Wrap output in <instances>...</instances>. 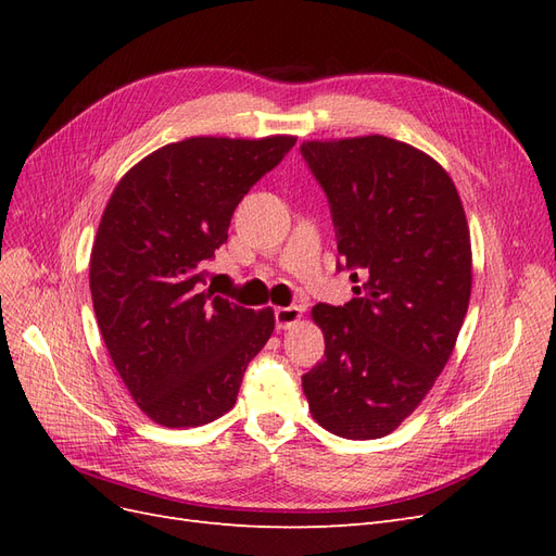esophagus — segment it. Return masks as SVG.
<instances>
[{
	"label": "esophagus",
	"instance_id": "esophagus-1",
	"mask_svg": "<svg viewBox=\"0 0 556 556\" xmlns=\"http://www.w3.org/2000/svg\"><path fill=\"white\" fill-rule=\"evenodd\" d=\"M299 317H301V308H296V306L276 308V313H274L276 329H290L292 325L299 323Z\"/></svg>",
	"mask_w": 556,
	"mask_h": 556
}]
</instances>
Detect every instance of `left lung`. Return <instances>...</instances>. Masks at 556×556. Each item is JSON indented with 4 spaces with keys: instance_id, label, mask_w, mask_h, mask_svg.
I'll list each match as a JSON object with an SVG mask.
<instances>
[{
    "instance_id": "obj_1",
    "label": "left lung",
    "mask_w": 556,
    "mask_h": 556,
    "mask_svg": "<svg viewBox=\"0 0 556 556\" xmlns=\"http://www.w3.org/2000/svg\"><path fill=\"white\" fill-rule=\"evenodd\" d=\"M327 194L348 304L313 308L325 359L301 376L327 431L371 441L394 431L445 368L470 299V237L457 188L422 150L387 137L306 141Z\"/></svg>"
}]
</instances>
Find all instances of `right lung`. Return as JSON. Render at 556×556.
<instances>
[{
  "label": "right lung",
  "mask_w": 556,
  "mask_h": 556,
  "mask_svg": "<svg viewBox=\"0 0 556 556\" xmlns=\"http://www.w3.org/2000/svg\"><path fill=\"white\" fill-rule=\"evenodd\" d=\"M294 137H194L143 157L113 190L90 257L109 355L137 406L162 427H201L233 408L274 311L204 288L231 215Z\"/></svg>",
  "instance_id": "right-lung-1"
}]
</instances>
